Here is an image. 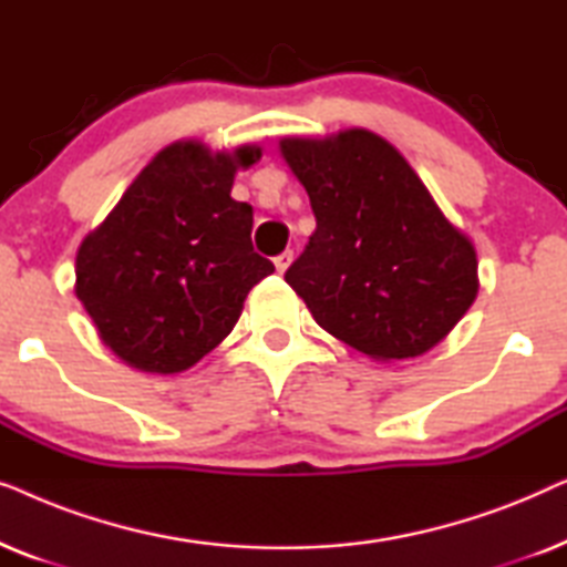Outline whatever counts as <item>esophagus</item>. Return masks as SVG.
<instances>
[{
  "mask_svg": "<svg viewBox=\"0 0 567 567\" xmlns=\"http://www.w3.org/2000/svg\"><path fill=\"white\" fill-rule=\"evenodd\" d=\"M291 260H293V252H291V250H284L281 255H276L274 262H276V270H278V274H284V270L291 266Z\"/></svg>",
  "mask_w": 567,
  "mask_h": 567,
  "instance_id": "1",
  "label": "esophagus"
}]
</instances>
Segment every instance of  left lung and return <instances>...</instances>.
<instances>
[{
  "instance_id": "8db88e82",
  "label": "left lung",
  "mask_w": 567,
  "mask_h": 567,
  "mask_svg": "<svg viewBox=\"0 0 567 567\" xmlns=\"http://www.w3.org/2000/svg\"><path fill=\"white\" fill-rule=\"evenodd\" d=\"M317 229L286 284L320 328L374 361L415 359L477 297V252L415 169L367 128L281 138Z\"/></svg>"
}]
</instances>
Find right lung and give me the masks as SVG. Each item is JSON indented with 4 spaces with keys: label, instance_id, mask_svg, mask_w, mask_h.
I'll return each mask as SVG.
<instances>
[{
    "label": "right lung",
    "instance_id": "obj_1",
    "mask_svg": "<svg viewBox=\"0 0 567 567\" xmlns=\"http://www.w3.org/2000/svg\"><path fill=\"white\" fill-rule=\"evenodd\" d=\"M200 142L162 150L76 252V299L128 367L177 374L214 351L274 262L252 250V206L231 198L239 167Z\"/></svg>",
    "mask_w": 567,
    "mask_h": 567
}]
</instances>
